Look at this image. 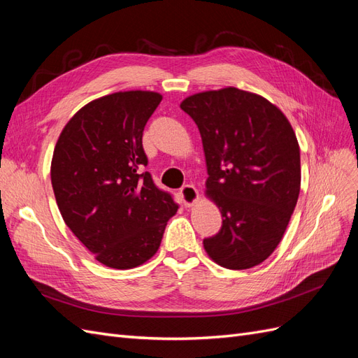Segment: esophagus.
Segmentation results:
<instances>
[{
  "instance_id": "34e87169",
  "label": "esophagus",
  "mask_w": 358,
  "mask_h": 358,
  "mask_svg": "<svg viewBox=\"0 0 358 358\" xmlns=\"http://www.w3.org/2000/svg\"><path fill=\"white\" fill-rule=\"evenodd\" d=\"M179 194H180V199H182L183 204L188 206V208L199 200V191L196 189V187H192V185L182 187Z\"/></svg>"
}]
</instances>
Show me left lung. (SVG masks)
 I'll list each match as a JSON object with an SVG mask.
<instances>
[{
	"instance_id": "obj_1",
	"label": "left lung",
	"mask_w": 358,
	"mask_h": 358,
	"mask_svg": "<svg viewBox=\"0 0 358 358\" xmlns=\"http://www.w3.org/2000/svg\"><path fill=\"white\" fill-rule=\"evenodd\" d=\"M180 109L197 124L208 166L206 196L221 210L203 241L216 264L251 268L270 257L300 192V149L287 116L264 96L229 86L189 95Z\"/></svg>"
}]
</instances>
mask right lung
I'll return each mask as SVG.
<instances>
[{
	"label": "right lung",
	"instance_id": "obj_1",
	"mask_svg": "<svg viewBox=\"0 0 358 358\" xmlns=\"http://www.w3.org/2000/svg\"><path fill=\"white\" fill-rule=\"evenodd\" d=\"M162 95L124 91L76 113L53 150L50 179L73 234L112 268H133L158 251L178 204L152 180L142 137Z\"/></svg>",
	"mask_w": 358,
	"mask_h": 358
}]
</instances>
